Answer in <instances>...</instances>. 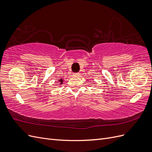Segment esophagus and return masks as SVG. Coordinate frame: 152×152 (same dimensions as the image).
I'll return each instance as SVG.
<instances>
[{
    "mask_svg": "<svg viewBox=\"0 0 152 152\" xmlns=\"http://www.w3.org/2000/svg\"><path fill=\"white\" fill-rule=\"evenodd\" d=\"M73 75L75 76V77H79L80 73H75L74 74H73Z\"/></svg>",
    "mask_w": 152,
    "mask_h": 152,
    "instance_id": "obj_1",
    "label": "esophagus"
}]
</instances>
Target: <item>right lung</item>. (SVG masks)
I'll list each match as a JSON object with an SVG mask.
<instances>
[{
  "instance_id": "right-lung-1",
  "label": "right lung",
  "mask_w": 152,
  "mask_h": 152,
  "mask_svg": "<svg viewBox=\"0 0 152 152\" xmlns=\"http://www.w3.org/2000/svg\"><path fill=\"white\" fill-rule=\"evenodd\" d=\"M58 81H59V84H63V79H59V80H58Z\"/></svg>"
}]
</instances>
